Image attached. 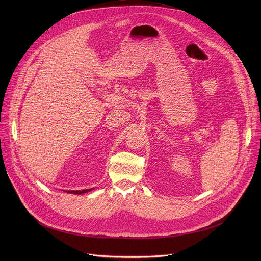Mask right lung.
I'll list each match as a JSON object with an SVG mask.
<instances>
[{
	"label": "right lung",
	"instance_id": "right-lung-1",
	"mask_svg": "<svg viewBox=\"0 0 261 261\" xmlns=\"http://www.w3.org/2000/svg\"><path fill=\"white\" fill-rule=\"evenodd\" d=\"M92 189H86V190H71V191H67V193H71V194H83V193H87L89 191H91Z\"/></svg>",
	"mask_w": 261,
	"mask_h": 261
}]
</instances>
